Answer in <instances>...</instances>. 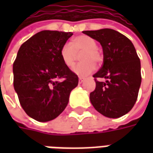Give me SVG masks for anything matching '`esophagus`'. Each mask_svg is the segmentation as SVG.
I'll return each instance as SVG.
<instances>
[{"label":"esophagus","mask_w":153,"mask_h":153,"mask_svg":"<svg viewBox=\"0 0 153 153\" xmlns=\"http://www.w3.org/2000/svg\"><path fill=\"white\" fill-rule=\"evenodd\" d=\"M79 83H82L84 81V78H83V77H79Z\"/></svg>","instance_id":"34e87169"}]
</instances>
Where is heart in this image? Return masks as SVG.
I'll return each instance as SVG.
<instances>
[{
	"label": "heart",
	"instance_id": "1",
	"mask_svg": "<svg viewBox=\"0 0 153 153\" xmlns=\"http://www.w3.org/2000/svg\"><path fill=\"white\" fill-rule=\"evenodd\" d=\"M80 55V60H83L74 68V73L80 76H87L95 70V63L102 61V54L97 48L95 39L88 35H79L72 39L71 43L62 46L60 51V56L63 63L69 68L74 65L78 55Z\"/></svg>",
	"mask_w": 153,
	"mask_h": 153
}]
</instances>
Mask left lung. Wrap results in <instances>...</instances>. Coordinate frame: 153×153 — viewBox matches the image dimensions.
Returning a JSON list of instances; mask_svg holds the SVG:
<instances>
[{
  "instance_id": "8db88e82",
  "label": "left lung",
  "mask_w": 153,
  "mask_h": 153,
  "mask_svg": "<svg viewBox=\"0 0 153 153\" xmlns=\"http://www.w3.org/2000/svg\"><path fill=\"white\" fill-rule=\"evenodd\" d=\"M99 42L103 50V63L93 78L96 88L90 93L93 107L106 117L119 118L134 106L141 84V65L134 45L120 33L103 28L83 31ZM104 77L106 82H100Z\"/></svg>"
}]
</instances>
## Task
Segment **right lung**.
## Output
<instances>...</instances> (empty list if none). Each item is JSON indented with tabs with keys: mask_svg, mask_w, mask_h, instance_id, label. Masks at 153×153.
<instances>
[{
	"mask_svg": "<svg viewBox=\"0 0 153 153\" xmlns=\"http://www.w3.org/2000/svg\"><path fill=\"white\" fill-rule=\"evenodd\" d=\"M72 35L71 32L44 30L19 49L13 64L14 88L22 108L38 121H49L63 112L70 92L78 85V75L60 56V48Z\"/></svg>",
	"mask_w": 153,
	"mask_h": 153,
	"instance_id": "right-lung-1",
	"label": "right lung"
}]
</instances>
